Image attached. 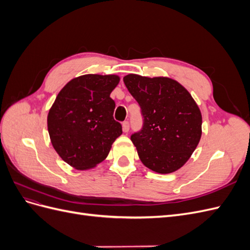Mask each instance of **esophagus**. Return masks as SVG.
<instances>
[{
    "instance_id": "34e87169",
    "label": "esophagus",
    "mask_w": 250,
    "mask_h": 250,
    "mask_svg": "<svg viewBox=\"0 0 250 250\" xmlns=\"http://www.w3.org/2000/svg\"><path fill=\"white\" fill-rule=\"evenodd\" d=\"M122 127H123L124 132H128V130H129V122H128V121H125V122H123L122 124Z\"/></svg>"
}]
</instances>
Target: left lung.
Instances as JSON below:
<instances>
[{"mask_svg": "<svg viewBox=\"0 0 250 250\" xmlns=\"http://www.w3.org/2000/svg\"><path fill=\"white\" fill-rule=\"evenodd\" d=\"M141 107L142 129L131 134L142 163L161 174L187 163L201 138V112L190 93L175 80L129 74L123 78Z\"/></svg>", "mask_w": 250, "mask_h": 250, "instance_id": "left-lung-1", "label": "left lung"}]
</instances>
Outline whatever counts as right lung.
Masks as SVG:
<instances>
[{
    "mask_svg": "<svg viewBox=\"0 0 250 250\" xmlns=\"http://www.w3.org/2000/svg\"><path fill=\"white\" fill-rule=\"evenodd\" d=\"M116 75L87 74L72 79L57 95L48 115V130L58 155L72 167L85 170L104 161L122 134L113 119L110 93Z\"/></svg>",
    "mask_w": 250,
    "mask_h": 250,
    "instance_id": "1",
    "label": "right lung"
}]
</instances>
